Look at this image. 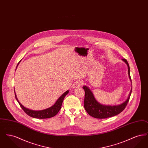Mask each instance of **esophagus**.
Wrapping results in <instances>:
<instances>
[{"label":"esophagus","mask_w":148,"mask_h":148,"mask_svg":"<svg viewBox=\"0 0 148 148\" xmlns=\"http://www.w3.org/2000/svg\"><path fill=\"white\" fill-rule=\"evenodd\" d=\"M83 84H84V83L83 82V81H82V80H77V82H76L74 84V88H77L81 86L82 85H83Z\"/></svg>","instance_id":"34e87169"}]
</instances>
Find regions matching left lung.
I'll return each mask as SVG.
<instances>
[{
    "label": "left lung",
    "instance_id": "obj_1",
    "mask_svg": "<svg viewBox=\"0 0 148 148\" xmlns=\"http://www.w3.org/2000/svg\"><path fill=\"white\" fill-rule=\"evenodd\" d=\"M123 60H124L127 65L128 74L130 80L132 81L129 64L125 59H123ZM83 89H84L85 91L84 101L85 109L90 116L98 119H106L107 118H110L115 116L123 112L127 106L132 91V88L127 100L121 104L116 106H103L99 103L95 99L92 92L87 86H83Z\"/></svg>",
    "mask_w": 148,
    "mask_h": 148
}]
</instances>
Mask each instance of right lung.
I'll return each mask as SVG.
<instances>
[{
	"label": "right lung",
	"instance_id": "1",
	"mask_svg": "<svg viewBox=\"0 0 148 148\" xmlns=\"http://www.w3.org/2000/svg\"><path fill=\"white\" fill-rule=\"evenodd\" d=\"M68 92H69L68 90L65 92L63 94L62 96H60L59 98L57 100L56 103L52 106L47 109L40 110V111H34L25 108L24 106H22L20 103V102L18 101V99L16 97L15 92V96L16 100L18 101V103L21 106V109L24 110L25 113H26L27 115H28L29 116L34 118H37V119H47V118H50L53 117L58 113L59 111L61 109L64 99L65 97L66 94L68 93Z\"/></svg>",
	"mask_w": 148,
	"mask_h": 148
}]
</instances>
